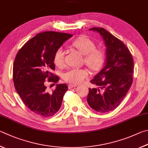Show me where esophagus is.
Here are the masks:
<instances>
[{"mask_svg":"<svg viewBox=\"0 0 148 148\" xmlns=\"http://www.w3.org/2000/svg\"><path fill=\"white\" fill-rule=\"evenodd\" d=\"M76 86H77L76 85H74V84H69V89H71V88L76 87Z\"/></svg>","mask_w":148,"mask_h":148,"instance_id":"1","label":"esophagus"}]
</instances>
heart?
I'll list each match as a JSON object with an SVG mask.
<instances>
[{
  "label": "heart",
  "mask_w": 148,
  "mask_h": 148,
  "mask_svg": "<svg viewBox=\"0 0 148 148\" xmlns=\"http://www.w3.org/2000/svg\"><path fill=\"white\" fill-rule=\"evenodd\" d=\"M72 46L84 55L85 63L90 69L96 71L103 66L106 60V53L100 49H96V45L92 40L88 37H79L72 42ZM53 62L60 68L65 65V53L62 48H59L55 51ZM88 76L87 69H71L63 74V77L67 82L77 84L82 83Z\"/></svg>",
  "instance_id": "1"
}]
</instances>
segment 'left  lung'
<instances>
[{
    "label": "left lung",
    "mask_w": 148,
    "mask_h": 148,
    "mask_svg": "<svg viewBox=\"0 0 148 148\" xmlns=\"http://www.w3.org/2000/svg\"><path fill=\"white\" fill-rule=\"evenodd\" d=\"M98 32L106 46V65L90 83L98 88H88L87 103L96 111H112L122 101L133 83L134 62L123 42L103 28H91Z\"/></svg>",
    "instance_id": "8db88e82"
}]
</instances>
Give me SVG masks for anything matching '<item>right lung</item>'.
Returning a JSON list of instances; mask_svg holds the SVG:
<instances>
[{
    "instance_id": "right-lung-1",
    "label": "right lung",
    "mask_w": 148,
    "mask_h": 148,
    "mask_svg": "<svg viewBox=\"0 0 148 148\" xmlns=\"http://www.w3.org/2000/svg\"><path fill=\"white\" fill-rule=\"evenodd\" d=\"M72 35L45 32L29 39L18 51L13 63V80L17 92L25 106L41 117L54 115L61 106L68 86L57 84L52 92H47L45 80L57 83L53 56L55 51Z\"/></svg>"
}]
</instances>
